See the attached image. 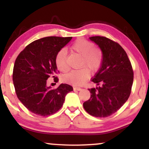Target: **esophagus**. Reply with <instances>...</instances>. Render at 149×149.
<instances>
[{"instance_id":"34e87169","label":"esophagus","mask_w":149,"mask_h":149,"mask_svg":"<svg viewBox=\"0 0 149 149\" xmlns=\"http://www.w3.org/2000/svg\"><path fill=\"white\" fill-rule=\"evenodd\" d=\"M73 89H74V91H81V89H82L81 88H80V87H74Z\"/></svg>"}]
</instances>
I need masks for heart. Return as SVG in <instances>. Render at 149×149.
<instances>
[{"label":"heart","mask_w":149,"mask_h":149,"mask_svg":"<svg viewBox=\"0 0 149 149\" xmlns=\"http://www.w3.org/2000/svg\"><path fill=\"white\" fill-rule=\"evenodd\" d=\"M71 49L82 56L81 65H85L92 72L97 71L102 62V54L98 49L94 48V45L85 39H79L75 41ZM56 64L61 72H65L68 70L66 62V51L62 49L56 56ZM83 67L78 70H72L62 77L64 83L74 86H80L84 84L89 77V71Z\"/></svg>","instance_id":"obj_1"}]
</instances>
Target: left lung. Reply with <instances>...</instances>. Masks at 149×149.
<instances>
[{
	"label": "left lung",
	"instance_id": "left-lung-1",
	"mask_svg": "<svg viewBox=\"0 0 149 149\" xmlns=\"http://www.w3.org/2000/svg\"><path fill=\"white\" fill-rule=\"evenodd\" d=\"M89 39L100 49L102 62L91 79L98 87L89 89L91 97L83 103V107L89 115L107 117L117 112L127 100L134 72L127 54L117 42L104 36H91Z\"/></svg>",
	"mask_w": 149,
	"mask_h": 149
}]
</instances>
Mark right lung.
<instances>
[{
    "mask_svg": "<svg viewBox=\"0 0 149 149\" xmlns=\"http://www.w3.org/2000/svg\"><path fill=\"white\" fill-rule=\"evenodd\" d=\"M72 37L49 36L28 45L16 58L13 81L18 99L24 107L37 115L49 116L61 109L65 96L73 90L72 86L62 83L58 88L47 85V80L58 79L56 56Z\"/></svg>",
    "mask_w": 149,
    "mask_h": 149,
    "instance_id": "1",
    "label": "right lung"
}]
</instances>
